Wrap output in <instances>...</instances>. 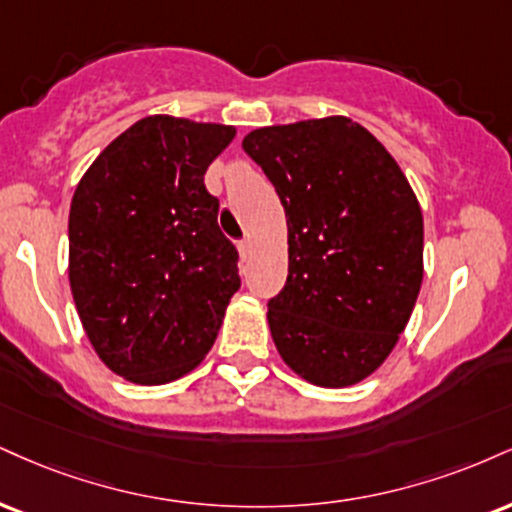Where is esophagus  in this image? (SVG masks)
Masks as SVG:
<instances>
[{
  "instance_id": "obj_1",
  "label": "esophagus",
  "mask_w": 512,
  "mask_h": 512,
  "mask_svg": "<svg viewBox=\"0 0 512 512\" xmlns=\"http://www.w3.org/2000/svg\"><path fill=\"white\" fill-rule=\"evenodd\" d=\"M238 252H240V255H243V257H250V252H252V240H250V238L240 240V243H238Z\"/></svg>"
}]
</instances>
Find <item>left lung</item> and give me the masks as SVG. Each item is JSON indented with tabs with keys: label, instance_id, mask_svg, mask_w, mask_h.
<instances>
[{
	"label": "left lung",
	"instance_id": "left-lung-1",
	"mask_svg": "<svg viewBox=\"0 0 512 512\" xmlns=\"http://www.w3.org/2000/svg\"><path fill=\"white\" fill-rule=\"evenodd\" d=\"M288 224V279L269 300L276 350L298 377L343 389L384 365L420 295L422 209L396 159L348 116L257 128Z\"/></svg>",
	"mask_w": 512,
	"mask_h": 512
}]
</instances>
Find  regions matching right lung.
<instances>
[{
	"instance_id": "obj_1",
	"label": "right lung",
	"mask_w": 512,
	"mask_h": 512,
	"mask_svg": "<svg viewBox=\"0 0 512 512\" xmlns=\"http://www.w3.org/2000/svg\"><path fill=\"white\" fill-rule=\"evenodd\" d=\"M236 138L224 123L147 116L80 178L69 281L100 360L133 384L181 379L205 360L240 288L205 171Z\"/></svg>"
}]
</instances>
